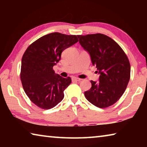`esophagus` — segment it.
<instances>
[{
  "label": "esophagus",
  "instance_id": "obj_1",
  "mask_svg": "<svg viewBox=\"0 0 147 147\" xmlns=\"http://www.w3.org/2000/svg\"><path fill=\"white\" fill-rule=\"evenodd\" d=\"M81 80H82V79L78 78H76V77H73V78H72V80H73V81L78 82V81H80Z\"/></svg>",
  "mask_w": 147,
  "mask_h": 147
}]
</instances>
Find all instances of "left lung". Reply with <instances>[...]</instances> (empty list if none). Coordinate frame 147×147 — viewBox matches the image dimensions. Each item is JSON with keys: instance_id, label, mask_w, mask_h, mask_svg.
<instances>
[{"instance_id": "left-lung-1", "label": "left lung", "mask_w": 147, "mask_h": 147, "mask_svg": "<svg viewBox=\"0 0 147 147\" xmlns=\"http://www.w3.org/2000/svg\"><path fill=\"white\" fill-rule=\"evenodd\" d=\"M82 47L90 54L92 63L100 74L99 82L91 80V88L84 95L100 108L112 106L125 91L130 78V64L121 47L102 34L78 35Z\"/></svg>"}]
</instances>
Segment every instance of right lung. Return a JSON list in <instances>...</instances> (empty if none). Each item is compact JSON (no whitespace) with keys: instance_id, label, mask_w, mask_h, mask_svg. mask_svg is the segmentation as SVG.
<instances>
[{"instance_id":"right-lung-1","label":"right lung","mask_w":147,"mask_h":147,"mask_svg":"<svg viewBox=\"0 0 147 147\" xmlns=\"http://www.w3.org/2000/svg\"><path fill=\"white\" fill-rule=\"evenodd\" d=\"M78 41L75 35L54 32L37 39L24 52L21 83L30 100L39 108L51 109L63 100L71 78L55 74L53 67L60 60L62 52Z\"/></svg>"}]
</instances>
